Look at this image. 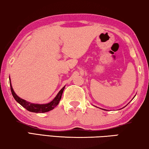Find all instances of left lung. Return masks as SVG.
<instances>
[{
	"label": "left lung",
	"mask_w": 149,
	"mask_h": 149,
	"mask_svg": "<svg viewBox=\"0 0 149 149\" xmlns=\"http://www.w3.org/2000/svg\"><path fill=\"white\" fill-rule=\"evenodd\" d=\"M104 110H106V109H104Z\"/></svg>",
	"instance_id": "8db88e82"
}]
</instances>
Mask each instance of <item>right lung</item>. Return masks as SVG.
<instances>
[{
	"label": "right lung",
	"mask_w": 149,
	"mask_h": 149,
	"mask_svg": "<svg viewBox=\"0 0 149 149\" xmlns=\"http://www.w3.org/2000/svg\"><path fill=\"white\" fill-rule=\"evenodd\" d=\"M10 80V90L12 94L14 97V98L15 99V100L21 105L22 106H23L24 108H26L28 111H30L31 112H35V113H45V112H47L49 111L52 110L53 109H54L56 106H57L58 104L59 103L60 100L61 99V96L63 94V91H64L65 86L61 90V91L58 92L57 96L53 100L49 102L48 104H33L30 103V102H27L24 100L20 98L14 92V90L12 86L10 79H9Z\"/></svg>",
	"instance_id": "add662e5"
}]
</instances>
